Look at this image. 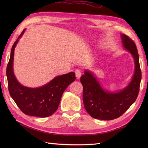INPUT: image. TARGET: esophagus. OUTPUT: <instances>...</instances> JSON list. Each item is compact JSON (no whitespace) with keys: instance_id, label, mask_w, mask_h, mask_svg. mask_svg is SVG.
<instances>
[{"instance_id":"obj_1","label":"esophagus","mask_w":148,"mask_h":148,"mask_svg":"<svg viewBox=\"0 0 148 148\" xmlns=\"http://www.w3.org/2000/svg\"><path fill=\"white\" fill-rule=\"evenodd\" d=\"M75 74H76V77L77 79H79L81 76V71L79 69H77V70L75 71Z\"/></svg>"}]
</instances>
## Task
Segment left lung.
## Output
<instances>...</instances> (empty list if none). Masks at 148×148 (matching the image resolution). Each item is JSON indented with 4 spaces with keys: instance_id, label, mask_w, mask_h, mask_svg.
<instances>
[{
    "instance_id": "left-lung-1",
    "label": "left lung",
    "mask_w": 148,
    "mask_h": 148,
    "mask_svg": "<svg viewBox=\"0 0 148 148\" xmlns=\"http://www.w3.org/2000/svg\"><path fill=\"white\" fill-rule=\"evenodd\" d=\"M121 36L124 48L134 58L135 72L130 83L120 92L111 93L102 88L91 72L86 71L81 77L84 107L95 119L111 120L119 118L136 101L139 92L142 75L137 46L128 36L125 34Z\"/></svg>"
}]
</instances>
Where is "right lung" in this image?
<instances>
[{"mask_svg":"<svg viewBox=\"0 0 148 148\" xmlns=\"http://www.w3.org/2000/svg\"><path fill=\"white\" fill-rule=\"evenodd\" d=\"M24 31L19 36L11 48L6 69L9 92L18 108L25 114L40 118L48 117L57 110L63 93L76 79V75L74 72H69L57 76L48 84L37 88L23 86L19 83L14 76L12 65L14 48Z\"/></svg>","mask_w":148,"mask_h":148,"instance_id":"right-lung-1","label":"right lung"}]
</instances>
